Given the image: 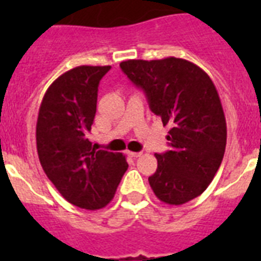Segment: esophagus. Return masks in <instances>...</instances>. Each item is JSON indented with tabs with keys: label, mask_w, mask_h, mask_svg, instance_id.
<instances>
[{
	"label": "esophagus",
	"mask_w": 261,
	"mask_h": 261,
	"mask_svg": "<svg viewBox=\"0 0 261 261\" xmlns=\"http://www.w3.org/2000/svg\"><path fill=\"white\" fill-rule=\"evenodd\" d=\"M127 154L130 155V157H133V159H138V157L142 155V153H141V151H127Z\"/></svg>",
	"instance_id": "1"
}]
</instances>
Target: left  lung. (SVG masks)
<instances>
[{"label": "left lung", "mask_w": 261, "mask_h": 261, "mask_svg": "<svg viewBox=\"0 0 261 261\" xmlns=\"http://www.w3.org/2000/svg\"><path fill=\"white\" fill-rule=\"evenodd\" d=\"M124 74L146 93L151 112L171 130V150L154 154L149 184L161 202L180 206L210 186L226 147V119L214 83L187 59H128Z\"/></svg>", "instance_id": "1"}]
</instances>
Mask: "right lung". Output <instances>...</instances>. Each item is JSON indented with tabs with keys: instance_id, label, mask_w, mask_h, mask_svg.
I'll use <instances>...</instances> for the list:
<instances>
[{
	"instance_id": "add662e5",
	"label": "right lung",
	"mask_w": 261,
	"mask_h": 261,
	"mask_svg": "<svg viewBox=\"0 0 261 261\" xmlns=\"http://www.w3.org/2000/svg\"><path fill=\"white\" fill-rule=\"evenodd\" d=\"M111 66H77L63 73L44 93L36 147L47 177L67 202L98 210L114 199L128 164L122 153L97 150L90 133L100 80Z\"/></svg>"
}]
</instances>
